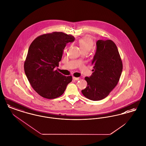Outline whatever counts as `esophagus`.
I'll return each mask as SVG.
<instances>
[{
  "instance_id": "esophagus-1",
  "label": "esophagus",
  "mask_w": 146,
  "mask_h": 146,
  "mask_svg": "<svg viewBox=\"0 0 146 146\" xmlns=\"http://www.w3.org/2000/svg\"><path fill=\"white\" fill-rule=\"evenodd\" d=\"M73 79L74 80H78L79 79V78H76V77H75V76H73Z\"/></svg>"
}]
</instances>
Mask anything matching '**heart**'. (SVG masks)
Masks as SVG:
<instances>
[{
    "mask_svg": "<svg viewBox=\"0 0 146 146\" xmlns=\"http://www.w3.org/2000/svg\"><path fill=\"white\" fill-rule=\"evenodd\" d=\"M78 45L82 51H89L94 45V40L90 35H86L81 38L78 40Z\"/></svg>",
    "mask_w": 146,
    "mask_h": 146,
    "instance_id": "b5f03b06",
    "label": "heart"
}]
</instances>
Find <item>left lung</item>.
Wrapping results in <instances>:
<instances>
[{
	"label": "left lung",
	"instance_id": "1",
	"mask_svg": "<svg viewBox=\"0 0 146 146\" xmlns=\"http://www.w3.org/2000/svg\"><path fill=\"white\" fill-rule=\"evenodd\" d=\"M92 61L93 73L86 76V88L82 90L84 96L92 101L107 97L117 85L123 70V63L115 44L111 40H98Z\"/></svg>",
	"mask_w": 146,
	"mask_h": 146
}]
</instances>
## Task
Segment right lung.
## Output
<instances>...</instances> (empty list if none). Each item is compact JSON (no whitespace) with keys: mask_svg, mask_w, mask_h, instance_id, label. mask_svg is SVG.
I'll return each instance as SVG.
<instances>
[{"mask_svg":"<svg viewBox=\"0 0 146 146\" xmlns=\"http://www.w3.org/2000/svg\"><path fill=\"white\" fill-rule=\"evenodd\" d=\"M74 39L72 35L55 32L36 37L30 45L24 70L31 85L40 96L48 99L60 97L72 82V76H63L55 67L67 43Z\"/></svg>","mask_w":146,"mask_h":146,"instance_id":"obj_1","label":"right lung"}]
</instances>
